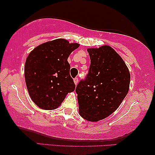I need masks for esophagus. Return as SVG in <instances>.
Returning <instances> with one entry per match:
<instances>
[{"label": "esophagus", "instance_id": "obj_1", "mask_svg": "<svg viewBox=\"0 0 155 155\" xmlns=\"http://www.w3.org/2000/svg\"><path fill=\"white\" fill-rule=\"evenodd\" d=\"M74 84H75L76 86L78 84V82H79V80H78V78H75V79H74Z\"/></svg>", "mask_w": 155, "mask_h": 155}]
</instances>
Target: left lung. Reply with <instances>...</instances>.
Returning <instances> with one entry per match:
<instances>
[{
	"mask_svg": "<svg viewBox=\"0 0 155 155\" xmlns=\"http://www.w3.org/2000/svg\"><path fill=\"white\" fill-rule=\"evenodd\" d=\"M89 73L76 88L79 114L97 122L118 108L129 91L130 74L120 55L110 46L89 48Z\"/></svg>",
	"mask_w": 155,
	"mask_h": 155,
	"instance_id": "left-lung-1",
	"label": "left lung"
}]
</instances>
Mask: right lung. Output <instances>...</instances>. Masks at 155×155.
Masks as SVG:
<instances>
[{
    "instance_id": "right-lung-1",
    "label": "right lung",
    "mask_w": 155,
    "mask_h": 155,
    "mask_svg": "<svg viewBox=\"0 0 155 155\" xmlns=\"http://www.w3.org/2000/svg\"><path fill=\"white\" fill-rule=\"evenodd\" d=\"M79 44L58 38L40 44L32 50L25 64V79L31 100L39 108H58L75 84L70 76L68 58Z\"/></svg>"
}]
</instances>
